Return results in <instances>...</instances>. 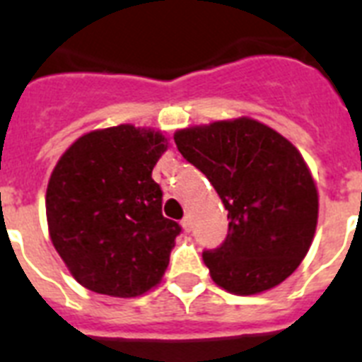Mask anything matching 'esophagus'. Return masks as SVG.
<instances>
[{"instance_id":"1","label":"esophagus","mask_w":362,"mask_h":362,"mask_svg":"<svg viewBox=\"0 0 362 362\" xmlns=\"http://www.w3.org/2000/svg\"><path fill=\"white\" fill-rule=\"evenodd\" d=\"M181 225H183V228L188 233V230H190V218H188V216H187V218H183Z\"/></svg>"}]
</instances>
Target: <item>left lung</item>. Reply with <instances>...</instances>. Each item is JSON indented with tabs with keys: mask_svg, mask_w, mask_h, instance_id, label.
<instances>
[{
	"mask_svg": "<svg viewBox=\"0 0 362 362\" xmlns=\"http://www.w3.org/2000/svg\"><path fill=\"white\" fill-rule=\"evenodd\" d=\"M174 141L228 212L225 242L203 252L212 280L243 296L282 284L310 251L319 218V194L300 151L249 117L177 129Z\"/></svg>",
	"mask_w": 362,
	"mask_h": 362,
	"instance_id": "8db88e82",
	"label": "left lung"
}]
</instances>
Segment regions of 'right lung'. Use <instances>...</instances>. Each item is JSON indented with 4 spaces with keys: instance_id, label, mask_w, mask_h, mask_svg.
Instances as JSON below:
<instances>
[{
    "instance_id": "add662e5",
    "label": "right lung",
    "mask_w": 362,
    "mask_h": 362,
    "mask_svg": "<svg viewBox=\"0 0 362 362\" xmlns=\"http://www.w3.org/2000/svg\"><path fill=\"white\" fill-rule=\"evenodd\" d=\"M166 148L160 132L120 124L82 135L58 159L45 194L49 236L89 291L132 298L165 274L181 233L151 179Z\"/></svg>"
}]
</instances>
